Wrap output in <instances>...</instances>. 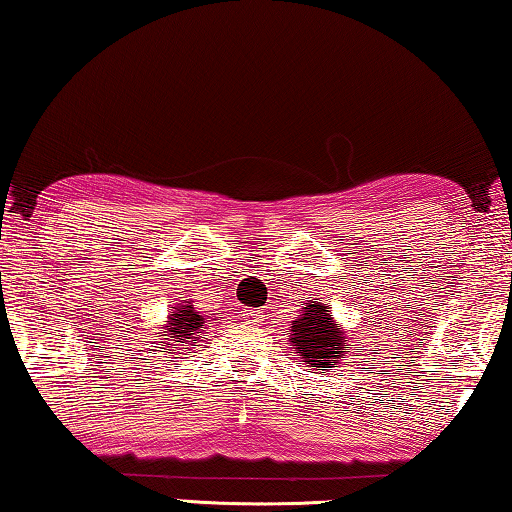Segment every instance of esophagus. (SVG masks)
I'll return each instance as SVG.
<instances>
[{"label": "esophagus", "instance_id": "esophagus-1", "mask_svg": "<svg viewBox=\"0 0 512 512\" xmlns=\"http://www.w3.org/2000/svg\"><path fill=\"white\" fill-rule=\"evenodd\" d=\"M243 319H246L248 323H259V321H262V312H259V310H246V312H243Z\"/></svg>", "mask_w": 512, "mask_h": 512}]
</instances>
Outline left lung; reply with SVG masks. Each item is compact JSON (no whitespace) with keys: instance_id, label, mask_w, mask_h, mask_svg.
Wrapping results in <instances>:
<instances>
[{"instance_id":"8db88e82","label":"left lung","mask_w":512,"mask_h":512,"mask_svg":"<svg viewBox=\"0 0 512 512\" xmlns=\"http://www.w3.org/2000/svg\"><path fill=\"white\" fill-rule=\"evenodd\" d=\"M289 342L300 355V362L321 373H326L332 364H339L346 353H351L346 332L335 321L330 307L319 303V298L307 300L300 314L291 321Z\"/></svg>"}]
</instances>
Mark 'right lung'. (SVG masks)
Listing matches in <instances>:
<instances>
[{
	"label": "right lung",
	"instance_id": "right-lung-1",
	"mask_svg": "<svg viewBox=\"0 0 512 512\" xmlns=\"http://www.w3.org/2000/svg\"><path fill=\"white\" fill-rule=\"evenodd\" d=\"M205 328H212V326H209L207 316L200 314L196 307H193L191 300L177 303L173 307V312L168 314V321L164 323V332H159V337L166 339V342H161V346H166L164 353L168 351L180 353L182 348H189L191 351L193 346H198V342H202Z\"/></svg>",
	"mask_w": 512,
	"mask_h": 512
}]
</instances>
